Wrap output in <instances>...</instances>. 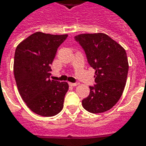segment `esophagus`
I'll use <instances>...</instances> for the list:
<instances>
[{
	"label": "esophagus",
	"instance_id": "1",
	"mask_svg": "<svg viewBox=\"0 0 146 146\" xmlns=\"http://www.w3.org/2000/svg\"><path fill=\"white\" fill-rule=\"evenodd\" d=\"M69 84L70 86H72V87H74V86H76L78 84L77 83H69Z\"/></svg>",
	"mask_w": 146,
	"mask_h": 146
}]
</instances>
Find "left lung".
<instances>
[{
  "label": "left lung",
  "instance_id": "left-lung-1",
  "mask_svg": "<svg viewBox=\"0 0 146 146\" xmlns=\"http://www.w3.org/2000/svg\"><path fill=\"white\" fill-rule=\"evenodd\" d=\"M74 38L95 70L96 84L89 87L83 107L92 113L108 111L119 101L125 88L129 68L126 51L105 33H84Z\"/></svg>",
  "mask_w": 146,
  "mask_h": 146
}]
</instances>
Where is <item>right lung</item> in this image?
I'll use <instances>...</instances> for the list:
<instances>
[{"label": "right lung", "mask_w": 146, "mask_h": 146, "mask_svg": "<svg viewBox=\"0 0 146 146\" xmlns=\"http://www.w3.org/2000/svg\"><path fill=\"white\" fill-rule=\"evenodd\" d=\"M67 36L36 32L15 49L14 75L18 90L29 109L40 116H55L63 108L69 85L49 76L58 48Z\"/></svg>", "instance_id": "add662e5"}]
</instances>
